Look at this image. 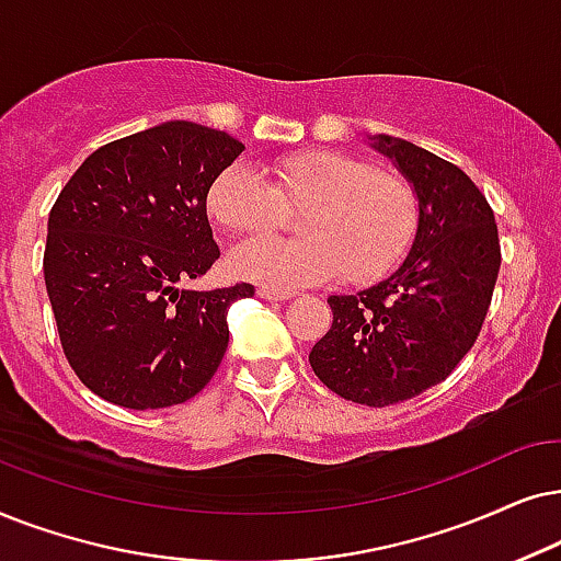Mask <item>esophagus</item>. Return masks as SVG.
Returning <instances> with one entry per match:
<instances>
[{
  "label": "esophagus",
  "instance_id": "34e87169",
  "mask_svg": "<svg viewBox=\"0 0 561 561\" xmlns=\"http://www.w3.org/2000/svg\"><path fill=\"white\" fill-rule=\"evenodd\" d=\"M259 297H264L268 302H285V300H293V293H279V289H272V287H259Z\"/></svg>",
  "mask_w": 561,
  "mask_h": 561
}]
</instances>
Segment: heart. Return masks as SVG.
<instances>
[{
  "label": "heart",
  "mask_w": 561,
  "mask_h": 561,
  "mask_svg": "<svg viewBox=\"0 0 561 561\" xmlns=\"http://www.w3.org/2000/svg\"><path fill=\"white\" fill-rule=\"evenodd\" d=\"M266 176L245 161L220 169L207 186V215L233 236L272 228L282 203L308 205L297 218L305 236H261L230 253V268L272 289L320 285L343 272L369 285L398 266L417 230V197L408 179L377 171L341 151H300Z\"/></svg>",
  "instance_id": "1"
}]
</instances>
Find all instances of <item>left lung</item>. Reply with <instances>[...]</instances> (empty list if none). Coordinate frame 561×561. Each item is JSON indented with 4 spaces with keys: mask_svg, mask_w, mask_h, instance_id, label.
<instances>
[{
    "mask_svg": "<svg viewBox=\"0 0 561 561\" xmlns=\"http://www.w3.org/2000/svg\"><path fill=\"white\" fill-rule=\"evenodd\" d=\"M417 197L408 256L356 295H331L333 325L310 351L328 390L385 408L444 382L474 346L500 272L492 207L472 179L402 138L375 136Z\"/></svg>",
    "mask_w": 561,
    "mask_h": 561,
    "instance_id": "8db88e82",
    "label": "left lung"
}]
</instances>
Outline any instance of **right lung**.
<instances>
[{
    "instance_id": "right-lung-1",
    "label": "right lung",
    "mask_w": 561,
    "mask_h": 561,
    "mask_svg": "<svg viewBox=\"0 0 561 561\" xmlns=\"http://www.w3.org/2000/svg\"><path fill=\"white\" fill-rule=\"evenodd\" d=\"M241 140L171 119L96 148L48 215L43 274L71 369L115 405L153 410L194 398L228 348L241 285L192 293L220 256L207 186Z\"/></svg>"
}]
</instances>
